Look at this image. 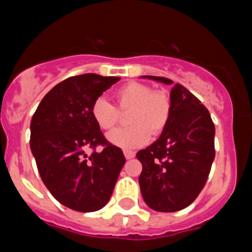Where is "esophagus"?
Segmentation results:
<instances>
[{
    "label": "esophagus",
    "mask_w": 252,
    "mask_h": 252,
    "mask_svg": "<svg viewBox=\"0 0 252 252\" xmlns=\"http://www.w3.org/2000/svg\"><path fill=\"white\" fill-rule=\"evenodd\" d=\"M134 155H135V153L131 152V150H124V157H126V159L134 158Z\"/></svg>",
    "instance_id": "obj_1"
}]
</instances>
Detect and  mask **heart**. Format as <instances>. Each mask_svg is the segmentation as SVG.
<instances>
[{
    "label": "heart",
    "instance_id": "heart-1",
    "mask_svg": "<svg viewBox=\"0 0 252 252\" xmlns=\"http://www.w3.org/2000/svg\"><path fill=\"white\" fill-rule=\"evenodd\" d=\"M117 108L104 97H98L92 104L94 123L102 130H112L119 121V113L129 112L126 129L108 134V142L122 149H135L147 144L150 133L158 135L170 118L171 104L168 95L153 92L149 86L129 82L114 92Z\"/></svg>",
    "mask_w": 252,
    "mask_h": 252
}]
</instances>
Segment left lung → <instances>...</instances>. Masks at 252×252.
<instances>
[{
    "mask_svg": "<svg viewBox=\"0 0 252 252\" xmlns=\"http://www.w3.org/2000/svg\"><path fill=\"white\" fill-rule=\"evenodd\" d=\"M142 78L173 84L164 77ZM171 112L157 142L137 153L143 170L139 187L145 204L174 213L192 203L205 185L215 158V126L209 110L182 84L170 91Z\"/></svg>",
    "mask_w": 252,
    "mask_h": 252,
    "instance_id": "1",
    "label": "left lung"
}]
</instances>
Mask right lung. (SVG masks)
<instances>
[{"label": "right lung", "mask_w": 252, "mask_h": 252, "mask_svg": "<svg viewBox=\"0 0 252 252\" xmlns=\"http://www.w3.org/2000/svg\"><path fill=\"white\" fill-rule=\"evenodd\" d=\"M94 73L69 77L43 97L31 121V152L41 179L62 205L91 213L109 201L126 163L92 118L94 99L119 81ZM98 144L102 152L85 154Z\"/></svg>", "instance_id": "obj_1"}]
</instances>
